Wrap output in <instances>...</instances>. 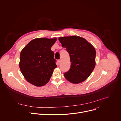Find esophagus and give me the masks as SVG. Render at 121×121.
<instances>
[{"mask_svg":"<svg viewBox=\"0 0 121 121\" xmlns=\"http://www.w3.org/2000/svg\"><path fill=\"white\" fill-rule=\"evenodd\" d=\"M57 63H58V65H59V64L60 63V60H58L57 61Z\"/></svg>","mask_w":121,"mask_h":121,"instance_id":"1","label":"esophagus"}]
</instances>
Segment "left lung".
I'll list each match as a JSON object with an SVG mask.
<instances>
[{
    "mask_svg": "<svg viewBox=\"0 0 121 121\" xmlns=\"http://www.w3.org/2000/svg\"><path fill=\"white\" fill-rule=\"evenodd\" d=\"M58 40L70 56V68L64 74L65 78L74 84L83 82L95 68V48L86 39L78 36L60 37Z\"/></svg>",
    "mask_w": 121,
    "mask_h": 121,
    "instance_id": "1",
    "label": "left lung"
}]
</instances>
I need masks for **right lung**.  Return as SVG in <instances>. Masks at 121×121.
Here are the masks:
<instances>
[{
  "mask_svg": "<svg viewBox=\"0 0 121 121\" xmlns=\"http://www.w3.org/2000/svg\"><path fill=\"white\" fill-rule=\"evenodd\" d=\"M56 39H34L22 50L19 66L24 78L30 83L41 87L49 82L57 67L54 53L51 50Z\"/></svg>",
  "mask_w": 121,
  "mask_h": 121,
  "instance_id": "right-lung-1",
  "label": "right lung"
}]
</instances>
